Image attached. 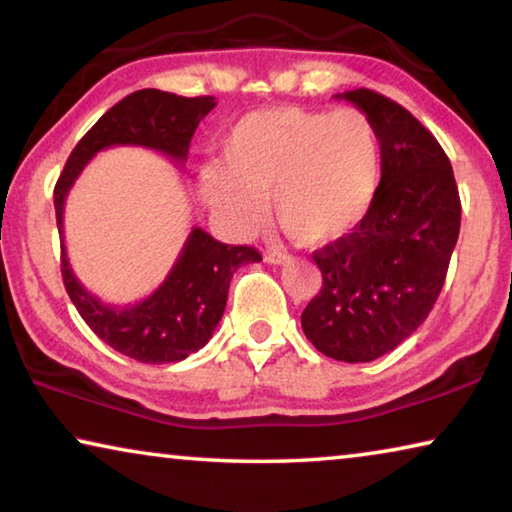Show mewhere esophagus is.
Here are the masks:
<instances>
[{
    "label": "esophagus",
    "instance_id": "esophagus-1",
    "mask_svg": "<svg viewBox=\"0 0 512 512\" xmlns=\"http://www.w3.org/2000/svg\"><path fill=\"white\" fill-rule=\"evenodd\" d=\"M291 259V255L287 253V250H266L264 253V262L273 264V266H280V264H287Z\"/></svg>",
    "mask_w": 512,
    "mask_h": 512
}]
</instances>
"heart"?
Here are the masks:
<instances>
[{
  "mask_svg": "<svg viewBox=\"0 0 512 512\" xmlns=\"http://www.w3.org/2000/svg\"><path fill=\"white\" fill-rule=\"evenodd\" d=\"M381 171L379 137L357 108L275 106L225 133L221 164L198 173L205 205L235 232L253 228L271 194L275 221L302 244H329L368 214Z\"/></svg>",
  "mask_w": 512,
  "mask_h": 512,
  "instance_id": "obj_1",
  "label": "heart"
}]
</instances>
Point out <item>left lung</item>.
Returning <instances> with one entry per match:
<instances>
[{"instance_id":"1","label":"left lung","mask_w":512,"mask_h":512,"mask_svg":"<svg viewBox=\"0 0 512 512\" xmlns=\"http://www.w3.org/2000/svg\"><path fill=\"white\" fill-rule=\"evenodd\" d=\"M375 126L381 180L350 235L316 250L323 289L302 311V332L325 357H384L429 316L461 230L452 164L400 103L366 88L336 94Z\"/></svg>"}]
</instances>
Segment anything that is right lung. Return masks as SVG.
I'll return each instance as SVG.
<instances>
[{"label":"right lung","mask_w":512,"mask_h":512,"mask_svg":"<svg viewBox=\"0 0 512 512\" xmlns=\"http://www.w3.org/2000/svg\"><path fill=\"white\" fill-rule=\"evenodd\" d=\"M216 106L214 97H178L162 90H137L112 106L83 140L60 173L54 189L56 223L63 235L69 189L94 155L110 146H142L185 162L196 126ZM65 289L81 318L112 350L142 363L183 361L212 339L223 316L232 275L239 266L262 262L250 246H225L205 230L189 232L169 275L151 296L135 305H108L79 282L60 241Z\"/></svg>","instance_id":"obj_1"}]
</instances>
